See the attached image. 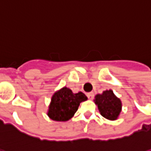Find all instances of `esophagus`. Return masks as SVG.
I'll return each instance as SVG.
<instances>
[{"mask_svg":"<svg viewBox=\"0 0 151 151\" xmlns=\"http://www.w3.org/2000/svg\"><path fill=\"white\" fill-rule=\"evenodd\" d=\"M86 96H87V97L89 98V99H91H91H92L94 96V93L93 92H88V93L86 94Z\"/></svg>","mask_w":151,"mask_h":151,"instance_id":"obj_1","label":"esophagus"}]
</instances>
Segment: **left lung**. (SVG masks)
Segmentation results:
<instances>
[{
  "mask_svg": "<svg viewBox=\"0 0 151 151\" xmlns=\"http://www.w3.org/2000/svg\"><path fill=\"white\" fill-rule=\"evenodd\" d=\"M95 104L97 105L100 114L109 120H117L122 111V101L116 96L112 90L104 91L95 96Z\"/></svg>",
  "mask_w": 151,
  "mask_h": 151,
  "instance_id": "left-lung-1",
  "label": "left lung"
}]
</instances>
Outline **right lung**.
Instances as JSON below:
<instances>
[{
  "label": "right lung",
  "mask_w": 151,
  "mask_h": 151,
  "mask_svg": "<svg viewBox=\"0 0 151 151\" xmlns=\"http://www.w3.org/2000/svg\"><path fill=\"white\" fill-rule=\"evenodd\" d=\"M86 100V95L82 91L73 93L71 89L64 86L52 95L48 106L47 115L54 121H68L77 112L80 103Z\"/></svg>",
  "instance_id": "add662e5"
}]
</instances>
